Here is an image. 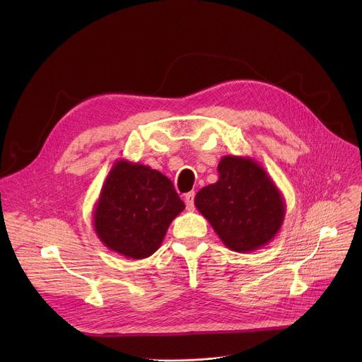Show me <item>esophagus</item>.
<instances>
[{"label":"esophagus","instance_id":"34e87169","mask_svg":"<svg viewBox=\"0 0 362 362\" xmlns=\"http://www.w3.org/2000/svg\"><path fill=\"white\" fill-rule=\"evenodd\" d=\"M194 198H195V192H187V194L185 195L186 210H189V211L194 210Z\"/></svg>","mask_w":362,"mask_h":362}]
</instances>
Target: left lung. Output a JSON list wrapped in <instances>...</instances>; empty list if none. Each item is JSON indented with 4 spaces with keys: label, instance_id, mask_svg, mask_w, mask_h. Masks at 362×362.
<instances>
[{
    "label": "left lung",
    "instance_id": "8db88e82",
    "mask_svg": "<svg viewBox=\"0 0 362 362\" xmlns=\"http://www.w3.org/2000/svg\"><path fill=\"white\" fill-rule=\"evenodd\" d=\"M218 180L195 197L198 211L235 252H252L281 229L286 204L265 168L251 157L224 156Z\"/></svg>",
    "mask_w": 362,
    "mask_h": 362
}]
</instances>
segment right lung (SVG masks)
I'll use <instances>...</instances> for the list:
<instances>
[{
  "mask_svg": "<svg viewBox=\"0 0 362 362\" xmlns=\"http://www.w3.org/2000/svg\"><path fill=\"white\" fill-rule=\"evenodd\" d=\"M185 208L167 176L149 165L117 160L93 205V230L108 250L126 258L151 257Z\"/></svg>",
  "mask_w": 362,
  "mask_h": 362,
  "instance_id": "add662e5",
  "label": "right lung"
}]
</instances>
